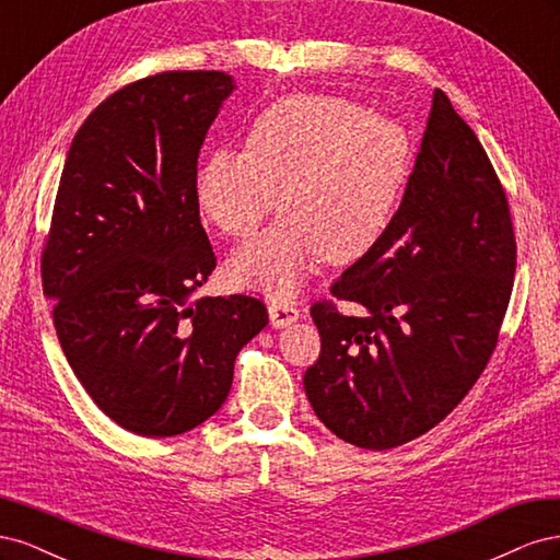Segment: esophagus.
I'll return each mask as SVG.
<instances>
[{"instance_id":"esophagus-1","label":"esophagus","mask_w":560,"mask_h":560,"mask_svg":"<svg viewBox=\"0 0 560 560\" xmlns=\"http://www.w3.org/2000/svg\"><path fill=\"white\" fill-rule=\"evenodd\" d=\"M268 315H270V325L273 327H290L292 322L299 319L301 308L294 301L287 299H273L268 303Z\"/></svg>"}]
</instances>
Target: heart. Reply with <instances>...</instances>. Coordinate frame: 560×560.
Instances as JSON below:
<instances>
[{
	"mask_svg": "<svg viewBox=\"0 0 560 560\" xmlns=\"http://www.w3.org/2000/svg\"><path fill=\"white\" fill-rule=\"evenodd\" d=\"M409 135L338 95H290L254 118L245 149L202 159L194 191L210 222L249 238L233 254L235 284L292 296L325 261L358 259L381 235L409 167Z\"/></svg>",
	"mask_w": 560,
	"mask_h": 560,
	"instance_id": "heart-1",
	"label": "heart"
}]
</instances>
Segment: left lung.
Masks as SVG:
<instances>
[{
  "mask_svg": "<svg viewBox=\"0 0 560 560\" xmlns=\"http://www.w3.org/2000/svg\"><path fill=\"white\" fill-rule=\"evenodd\" d=\"M516 270L504 186L474 130L434 91L413 173L378 241L315 301L322 350L303 387L343 442L387 451L439 425L498 346Z\"/></svg>",
  "mask_w": 560,
  "mask_h": 560,
  "instance_id": "1",
  "label": "left lung"
}]
</instances>
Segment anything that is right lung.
I'll use <instances>...</instances> for the list:
<instances>
[{
  "label": "right lung",
  "instance_id": "1",
  "mask_svg": "<svg viewBox=\"0 0 560 560\" xmlns=\"http://www.w3.org/2000/svg\"><path fill=\"white\" fill-rule=\"evenodd\" d=\"M224 72H159L100 103L77 130L42 249V287L74 376L116 425L175 436L229 397L261 299L194 292L217 266L194 191Z\"/></svg>",
  "mask_w": 560,
  "mask_h": 560
}]
</instances>
